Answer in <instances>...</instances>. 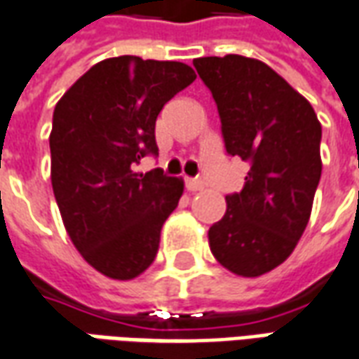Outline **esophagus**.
I'll return each instance as SVG.
<instances>
[{"label":"esophagus","instance_id":"esophagus-1","mask_svg":"<svg viewBox=\"0 0 359 359\" xmlns=\"http://www.w3.org/2000/svg\"><path fill=\"white\" fill-rule=\"evenodd\" d=\"M187 188L190 192H198V190L204 188V184H202V180L198 179H187Z\"/></svg>","mask_w":359,"mask_h":359}]
</instances>
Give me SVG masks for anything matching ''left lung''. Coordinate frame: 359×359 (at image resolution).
Segmentation results:
<instances>
[{
    "instance_id": "8db88e82",
    "label": "left lung",
    "mask_w": 359,
    "mask_h": 359,
    "mask_svg": "<svg viewBox=\"0 0 359 359\" xmlns=\"http://www.w3.org/2000/svg\"><path fill=\"white\" fill-rule=\"evenodd\" d=\"M212 91L225 149L250 165L241 192L208 231L215 260L257 278L292 255L309 222L320 171V122L309 101L260 60H194Z\"/></svg>"
}]
</instances>
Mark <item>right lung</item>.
Wrapping results in <instances>:
<instances>
[{"mask_svg":"<svg viewBox=\"0 0 359 359\" xmlns=\"http://www.w3.org/2000/svg\"><path fill=\"white\" fill-rule=\"evenodd\" d=\"M196 79L182 62L137 56L102 60L57 101L52 118V188L69 239L112 280L151 266L165 219L184 182L161 169L136 172L157 155L155 120Z\"/></svg>","mask_w":359,"mask_h":359,"instance_id":"1","label":"right lung"}]
</instances>
